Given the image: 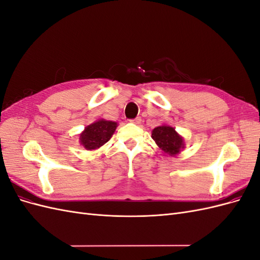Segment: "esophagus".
Segmentation results:
<instances>
[{"label": "esophagus", "instance_id": "34e87169", "mask_svg": "<svg viewBox=\"0 0 260 260\" xmlns=\"http://www.w3.org/2000/svg\"><path fill=\"white\" fill-rule=\"evenodd\" d=\"M141 121H142V119H141V117H137V118H135V119H132V120H131V122L136 123V124L141 123Z\"/></svg>", "mask_w": 260, "mask_h": 260}]
</instances>
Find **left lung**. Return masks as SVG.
<instances>
[{
	"label": "left lung",
	"mask_w": 260,
	"mask_h": 260,
	"mask_svg": "<svg viewBox=\"0 0 260 260\" xmlns=\"http://www.w3.org/2000/svg\"><path fill=\"white\" fill-rule=\"evenodd\" d=\"M152 138L165 153L175 156L184 147L183 139L181 138L174 128L169 125H160L152 131Z\"/></svg>",
	"instance_id": "8db88e82"
}]
</instances>
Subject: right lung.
<instances>
[{"mask_svg": "<svg viewBox=\"0 0 260 260\" xmlns=\"http://www.w3.org/2000/svg\"><path fill=\"white\" fill-rule=\"evenodd\" d=\"M117 123L114 121L99 120L88 127L80 135V142L85 149H95L104 145L112 138Z\"/></svg>", "mask_w": 260, "mask_h": 260, "instance_id": "obj_1", "label": "right lung"}]
</instances>
